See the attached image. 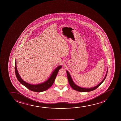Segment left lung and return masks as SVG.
<instances>
[{
  "mask_svg": "<svg viewBox=\"0 0 121 121\" xmlns=\"http://www.w3.org/2000/svg\"><path fill=\"white\" fill-rule=\"evenodd\" d=\"M108 71H107V72L106 73V75L104 77V79L103 80V81L101 82V83H99V84L97 85V86H95L93 88H83L80 87L79 86H77L73 82V80L71 78V76L70 75L69 73L67 71H66V73H67V78H68V81L69 84L70 86H71V88H73V89L76 90V91H79V92H90V91H93L94 90L96 89V88L99 87L100 85L103 83V82L104 81V80L106 78V76L107 75Z\"/></svg>",
  "mask_w": 121,
  "mask_h": 121,
  "instance_id": "left-lung-1",
  "label": "left lung"
}]
</instances>
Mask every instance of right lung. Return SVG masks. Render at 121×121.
<instances>
[{"label": "right lung", "instance_id": "1", "mask_svg": "<svg viewBox=\"0 0 121 121\" xmlns=\"http://www.w3.org/2000/svg\"><path fill=\"white\" fill-rule=\"evenodd\" d=\"M61 66H58L53 71L50 78L46 81L40 84L37 85H32L29 84L28 83L23 81L19 75L18 74V72L17 70L16 66V60L15 61V74L16 75L17 79L19 81L21 84L23 85L25 87H26L28 89L31 91L36 92H41L43 91H45L49 89L51 86L53 85V83L55 81V78L56 77V75L57 74L59 70L61 68Z\"/></svg>", "mask_w": 121, "mask_h": 121}]
</instances>
